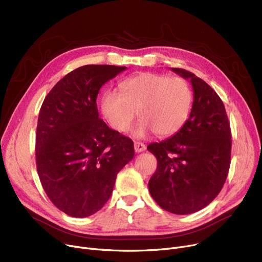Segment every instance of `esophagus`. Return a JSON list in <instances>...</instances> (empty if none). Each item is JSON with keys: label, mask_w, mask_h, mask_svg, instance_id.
Wrapping results in <instances>:
<instances>
[{"label": "esophagus", "mask_w": 262, "mask_h": 262, "mask_svg": "<svg viewBox=\"0 0 262 262\" xmlns=\"http://www.w3.org/2000/svg\"><path fill=\"white\" fill-rule=\"evenodd\" d=\"M134 146H135L136 153H141V152H144L145 148H146L145 144H144V143H142V142H135Z\"/></svg>", "instance_id": "obj_1"}]
</instances>
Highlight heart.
Here are the masks:
<instances>
[{"instance_id": "b5f03b06", "label": "heart", "mask_w": 262, "mask_h": 262, "mask_svg": "<svg viewBox=\"0 0 262 262\" xmlns=\"http://www.w3.org/2000/svg\"><path fill=\"white\" fill-rule=\"evenodd\" d=\"M120 93L104 94L102 113L114 129L128 130L136 112L140 121L134 130L136 137L154 132L158 137L176 134L187 122L193 95L183 78L156 73H140L123 80Z\"/></svg>"}]
</instances>
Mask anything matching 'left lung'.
Masks as SVG:
<instances>
[{
  "label": "left lung",
  "mask_w": 262,
  "mask_h": 262,
  "mask_svg": "<svg viewBox=\"0 0 262 262\" xmlns=\"http://www.w3.org/2000/svg\"><path fill=\"white\" fill-rule=\"evenodd\" d=\"M172 71L190 79L193 104L180 130L147 145L157 159L148 190L162 209L189 214L206 207L223 188L230 166L231 132L224 104L207 82L184 69Z\"/></svg>",
  "instance_id": "left-lung-1"
}]
</instances>
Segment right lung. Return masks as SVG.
<instances>
[{
	"label": "right lung",
	"instance_id": "obj_1",
	"mask_svg": "<svg viewBox=\"0 0 262 262\" xmlns=\"http://www.w3.org/2000/svg\"><path fill=\"white\" fill-rule=\"evenodd\" d=\"M126 67L87 64L55 85L40 108L37 172L47 195L68 215L99 211L113 193L121 169L135 154L128 137L99 118L101 87Z\"/></svg>",
	"mask_w": 262,
	"mask_h": 262
}]
</instances>
